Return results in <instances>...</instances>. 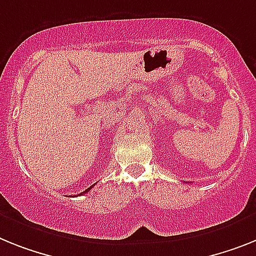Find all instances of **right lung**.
<instances>
[{
  "instance_id": "add662e5",
  "label": "right lung",
  "mask_w": 256,
  "mask_h": 256,
  "mask_svg": "<svg viewBox=\"0 0 256 256\" xmlns=\"http://www.w3.org/2000/svg\"><path fill=\"white\" fill-rule=\"evenodd\" d=\"M94 186H95V184H92V186H90V188H87V190H84V191H83V192H80V194H79V195H82V194H86V192H88V191L91 190V188H94Z\"/></svg>"
}]
</instances>
